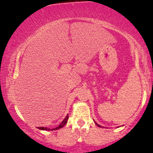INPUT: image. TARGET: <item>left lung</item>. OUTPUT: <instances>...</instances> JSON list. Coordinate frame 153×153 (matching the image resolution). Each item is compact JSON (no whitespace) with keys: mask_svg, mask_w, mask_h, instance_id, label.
<instances>
[{"mask_svg":"<svg viewBox=\"0 0 153 153\" xmlns=\"http://www.w3.org/2000/svg\"><path fill=\"white\" fill-rule=\"evenodd\" d=\"M97 125H98V126H100V125H98V124H97Z\"/></svg>","mask_w":153,"mask_h":153,"instance_id":"8db88e82","label":"left lung"}]
</instances>
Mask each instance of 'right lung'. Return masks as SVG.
Masks as SVG:
<instances>
[{"mask_svg":"<svg viewBox=\"0 0 153 153\" xmlns=\"http://www.w3.org/2000/svg\"><path fill=\"white\" fill-rule=\"evenodd\" d=\"M68 118H69V116H68V115H67V117H66V118H64V120H63V121H62V122L61 123V124H60L59 126H58V127L55 128V129H49V128H45V127H39V129H42V130H55V129H60V128H62L63 126H64V125H65L66 124H67V120H68Z\"/></svg>","mask_w":153,"mask_h":153,"instance_id":"1","label":"right lung"}]
</instances>
